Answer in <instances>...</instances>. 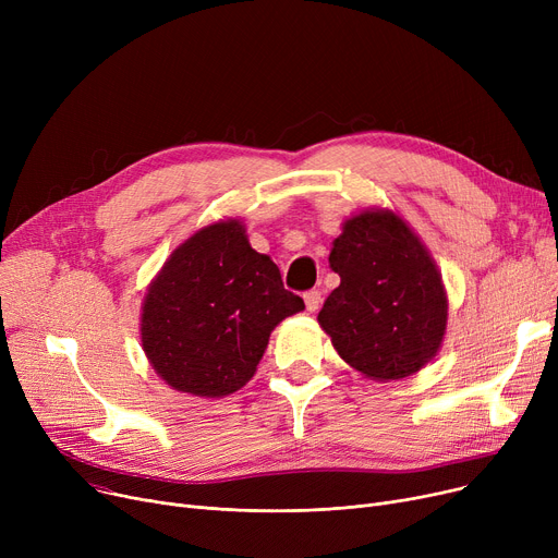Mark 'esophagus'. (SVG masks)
<instances>
[{
  "instance_id": "1",
  "label": "esophagus",
  "mask_w": 558,
  "mask_h": 558,
  "mask_svg": "<svg viewBox=\"0 0 558 558\" xmlns=\"http://www.w3.org/2000/svg\"><path fill=\"white\" fill-rule=\"evenodd\" d=\"M303 301H305V307L307 312H316L318 305H320V291L318 289H310L303 294Z\"/></svg>"
}]
</instances>
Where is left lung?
<instances>
[{"mask_svg":"<svg viewBox=\"0 0 558 558\" xmlns=\"http://www.w3.org/2000/svg\"><path fill=\"white\" fill-rule=\"evenodd\" d=\"M330 269L341 282L318 312L339 357L371 379L418 373L444 343L448 296L418 234L391 210L343 221Z\"/></svg>","mask_w":558,"mask_h":558,"instance_id":"8db88e82","label":"left lung"}]
</instances>
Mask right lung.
Instances as JSON below:
<instances>
[{"instance_id":"right-lung-1","label":"right lung","mask_w":558,"mask_h":558,"mask_svg":"<svg viewBox=\"0 0 558 558\" xmlns=\"http://www.w3.org/2000/svg\"><path fill=\"white\" fill-rule=\"evenodd\" d=\"M301 310L274 259L251 248L244 223L226 219L162 264L142 303V348L171 389L223 398L248 383L271 330Z\"/></svg>"}]
</instances>
